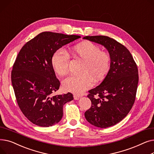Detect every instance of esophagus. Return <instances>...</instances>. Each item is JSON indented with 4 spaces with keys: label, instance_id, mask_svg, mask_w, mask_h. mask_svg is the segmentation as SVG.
I'll return each mask as SVG.
<instances>
[{
    "label": "esophagus",
    "instance_id": "esophagus-1",
    "mask_svg": "<svg viewBox=\"0 0 154 154\" xmlns=\"http://www.w3.org/2000/svg\"><path fill=\"white\" fill-rule=\"evenodd\" d=\"M74 99L75 100H79V98H80V96H79V95H74Z\"/></svg>",
    "mask_w": 154,
    "mask_h": 154
}]
</instances>
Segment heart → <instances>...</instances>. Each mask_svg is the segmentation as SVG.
<instances>
[{"label":"heart","instance_id":"b5f03b06","mask_svg":"<svg viewBox=\"0 0 154 154\" xmlns=\"http://www.w3.org/2000/svg\"><path fill=\"white\" fill-rule=\"evenodd\" d=\"M71 54L74 58L83 62L80 75L66 78L62 85L65 91L81 95L92 86L93 80L98 82L106 77L110 69L111 57L109 53L101 51L99 45L88 41L73 47ZM51 62L56 74L63 75L68 72L69 55L62 48L55 52Z\"/></svg>","mask_w":154,"mask_h":154}]
</instances>
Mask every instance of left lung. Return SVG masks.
Instances as JSON below:
<instances>
[{
    "mask_svg": "<svg viewBox=\"0 0 154 154\" xmlns=\"http://www.w3.org/2000/svg\"><path fill=\"white\" fill-rule=\"evenodd\" d=\"M84 38L103 45L110 55V70L99 86L88 91L92 106L84 114L92 125L109 127L124 119L133 106L139 82L138 69L131 52L115 39L104 35Z\"/></svg>",
    "mask_w": 154,
    "mask_h": 154,
    "instance_id": "left-lung-1",
    "label": "left lung"
}]
</instances>
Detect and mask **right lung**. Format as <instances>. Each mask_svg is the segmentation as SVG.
I'll list each match as a JSON object with an SVG mask.
<instances>
[{"instance_id":"add662e5","label":"right lung","mask_w":154,"mask_h":154,"mask_svg":"<svg viewBox=\"0 0 154 154\" xmlns=\"http://www.w3.org/2000/svg\"><path fill=\"white\" fill-rule=\"evenodd\" d=\"M80 37L44 32L29 40L19 52L11 72L12 84L20 110L34 124L49 127L58 123L63 116V105L74 99L70 92L52 94L60 84L51 60L59 48Z\"/></svg>"}]
</instances>
